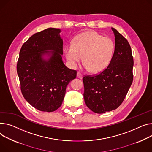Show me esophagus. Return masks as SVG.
Returning a JSON list of instances; mask_svg holds the SVG:
<instances>
[{
  "mask_svg": "<svg viewBox=\"0 0 152 152\" xmlns=\"http://www.w3.org/2000/svg\"><path fill=\"white\" fill-rule=\"evenodd\" d=\"M77 77H79L80 79H82L83 76V74L80 72H77Z\"/></svg>",
  "mask_w": 152,
  "mask_h": 152,
  "instance_id": "34e87169",
  "label": "esophagus"
}]
</instances>
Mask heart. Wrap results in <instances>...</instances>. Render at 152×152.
<instances>
[{
  "label": "heart",
  "instance_id": "1",
  "mask_svg": "<svg viewBox=\"0 0 152 152\" xmlns=\"http://www.w3.org/2000/svg\"><path fill=\"white\" fill-rule=\"evenodd\" d=\"M114 51L112 39L92 31L78 34L74 38L73 45L64 49L66 58L73 66L81 62L83 57L86 69L94 73L102 72L107 67Z\"/></svg>",
  "mask_w": 152,
  "mask_h": 152
}]
</instances>
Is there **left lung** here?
I'll return each mask as SVG.
<instances>
[{
  "instance_id": "8db88e82",
  "label": "left lung",
  "mask_w": 152,
  "mask_h": 152,
  "mask_svg": "<svg viewBox=\"0 0 152 152\" xmlns=\"http://www.w3.org/2000/svg\"><path fill=\"white\" fill-rule=\"evenodd\" d=\"M115 49L110 62L103 72L83 77L84 98L93 112L103 114L117 109L124 100L133 80V58L127 39L112 27Z\"/></svg>"
}]
</instances>
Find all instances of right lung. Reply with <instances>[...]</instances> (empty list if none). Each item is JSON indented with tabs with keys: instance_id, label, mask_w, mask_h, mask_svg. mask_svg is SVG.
<instances>
[{
	"instance_id": "1",
	"label": "right lung",
	"mask_w": 152,
	"mask_h": 152,
	"mask_svg": "<svg viewBox=\"0 0 152 152\" xmlns=\"http://www.w3.org/2000/svg\"><path fill=\"white\" fill-rule=\"evenodd\" d=\"M61 30L48 28L30 37L21 47L17 73L21 92L27 102L37 109L53 112L61 106L76 70L63 62Z\"/></svg>"
}]
</instances>
